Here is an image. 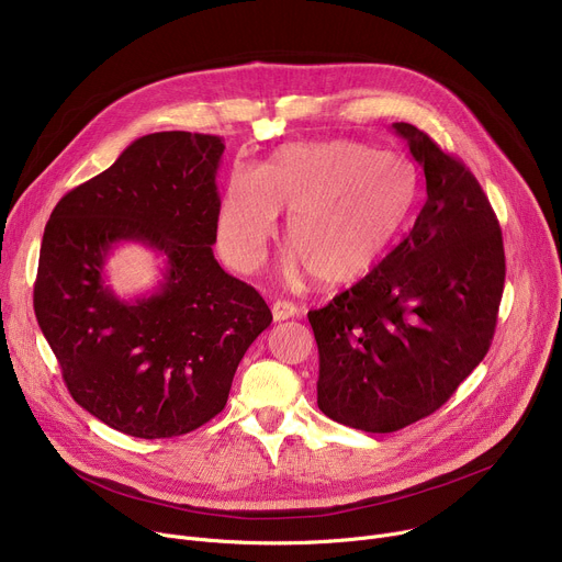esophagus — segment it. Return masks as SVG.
<instances>
[{"mask_svg": "<svg viewBox=\"0 0 562 562\" xmlns=\"http://www.w3.org/2000/svg\"><path fill=\"white\" fill-rule=\"evenodd\" d=\"M299 315V306L292 304V301L285 299H277L272 304V317L274 322H283V319H292Z\"/></svg>", "mask_w": 562, "mask_h": 562, "instance_id": "1", "label": "esophagus"}]
</instances>
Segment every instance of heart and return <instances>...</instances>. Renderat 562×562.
<instances>
[{"mask_svg": "<svg viewBox=\"0 0 562 562\" xmlns=\"http://www.w3.org/2000/svg\"><path fill=\"white\" fill-rule=\"evenodd\" d=\"M416 164L353 139L285 144L256 168L229 170L215 236L238 272L263 266L279 211H288L285 272L304 266L317 285H344L367 274L418 200Z\"/></svg>", "mask_w": 562, "mask_h": 562, "instance_id": "1", "label": "heart"}]
</instances>
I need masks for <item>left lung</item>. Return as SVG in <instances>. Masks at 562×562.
I'll list each match as a JSON object with an SVG mask.
<instances>
[{
    "instance_id": "obj_1",
    "label": "left lung",
    "mask_w": 562,
    "mask_h": 562,
    "mask_svg": "<svg viewBox=\"0 0 562 562\" xmlns=\"http://www.w3.org/2000/svg\"><path fill=\"white\" fill-rule=\"evenodd\" d=\"M425 172L405 240L308 313L319 409L384 435L437 412L488 353L504 290L502 232L472 172L412 123H392Z\"/></svg>"
}]
</instances>
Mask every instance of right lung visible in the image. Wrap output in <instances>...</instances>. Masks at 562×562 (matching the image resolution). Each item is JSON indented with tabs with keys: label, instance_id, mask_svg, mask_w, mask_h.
Returning a JSON list of instances; mask_svg holds the SVG:
<instances>
[{
	"label": "right lung",
	"instance_id": "right-lung-1",
	"mask_svg": "<svg viewBox=\"0 0 562 562\" xmlns=\"http://www.w3.org/2000/svg\"><path fill=\"white\" fill-rule=\"evenodd\" d=\"M225 144L182 131L135 139L69 191L40 247L33 308L74 401L137 439H170L227 405L234 373L272 313L215 261ZM123 241L162 256V279L121 300L106 258Z\"/></svg>",
	"mask_w": 562,
	"mask_h": 562
}]
</instances>
